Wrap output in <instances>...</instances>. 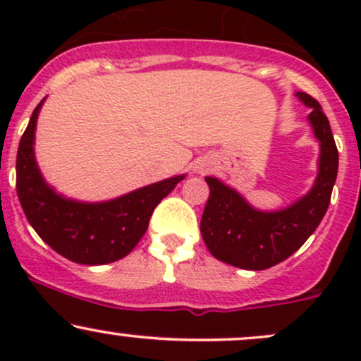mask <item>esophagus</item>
Instances as JSON below:
<instances>
[{"instance_id":"esophagus-1","label":"esophagus","mask_w":361,"mask_h":361,"mask_svg":"<svg viewBox=\"0 0 361 361\" xmlns=\"http://www.w3.org/2000/svg\"><path fill=\"white\" fill-rule=\"evenodd\" d=\"M195 171H197V173H202V168H198V166H197V169H195Z\"/></svg>"}]
</instances>
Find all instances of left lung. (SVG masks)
<instances>
[{"mask_svg":"<svg viewBox=\"0 0 361 361\" xmlns=\"http://www.w3.org/2000/svg\"><path fill=\"white\" fill-rule=\"evenodd\" d=\"M295 97L309 106V126L319 140L317 176L305 195L279 210L251 205L238 190L215 176H205L210 188L200 233L214 258L243 270H267L292 256L317 229L329 207L338 176V149L329 120L321 105L304 91Z\"/></svg>","mask_w":361,"mask_h":361,"instance_id":"1","label":"left lung"}]
</instances>
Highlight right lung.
Here are the masks:
<instances>
[{"label": "right lung", "instance_id": "obj_1", "mask_svg": "<svg viewBox=\"0 0 361 361\" xmlns=\"http://www.w3.org/2000/svg\"><path fill=\"white\" fill-rule=\"evenodd\" d=\"M45 98L37 105L16 154V193L44 243L80 264H106L122 259L146 234L152 210L185 175L120 195L103 202H82L62 195L45 181L35 157L37 118Z\"/></svg>", "mask_w": 361, "mask_h": 361}]
</instances>
